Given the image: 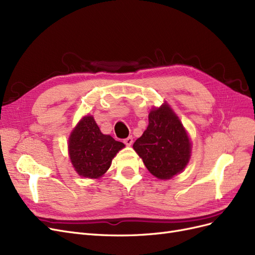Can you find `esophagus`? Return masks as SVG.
<instances>
[{
	"label": "esophagus",
	"mask_w": 255,
	"mask_h": 255,
	"mask_svg": "<svg viewBox=\"0 0 255 255\" xmlns=\"http://www.w3.org/2000/svg\"><path fill=\"white\" fill-rule=\"evenodd\" d=\"M123 142H125L127 145H130L133 143V137L129 136V137L126 138V139H123Z\"/></svg>",
	"instance_id": "esophagus-1"
}]
</instances>
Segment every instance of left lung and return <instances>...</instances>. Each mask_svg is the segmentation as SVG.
I'll list each match as a JSON object with an SVG mask.
<instances>
[{
    "label": "left lung",
    "instance_id": "1",
    "mask_svg": "<svg viewBox=\"0 0 255 255\" xmlns=\"http://www.w3.org/2000/svg\"><path fill=\"white\" fill-rule=\"evenodd\" d=\"M190 141L181 121L167 104L149 114V125L133 148L146 169L157 179L168 180L186 167Z\"/></svg>",
    "mask_w": 255,
    "mask_h": 255
}]
</instances>
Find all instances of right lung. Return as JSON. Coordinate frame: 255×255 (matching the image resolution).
<instances>
[{"label":"right lung","mask_w":255,"mask_h":255,"mask_svg":"<svg viewBox=\"0 0 255 255\" xmlns=\"http://www.w3.org/2000/svg\"><path fill=\"white\" fill-rule=\"evenodd\" d=\"M122 148L125 143L102 134L91 116L81 120L69 139V154L73 167L81 176L89 179L103 175Z\"/></svg>","instance_id":"obj_1"}]
</instances>
